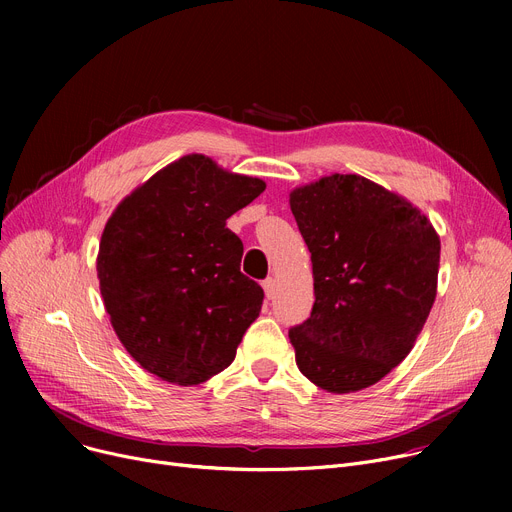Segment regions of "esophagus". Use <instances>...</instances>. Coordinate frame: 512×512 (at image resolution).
I'll list each match as a JSON object with an SVG mask.
<instances>
[{
    "instance_id": "1",
    "label": "esophagus",
    "mask_w": 512,
    "mask_h": 512,
    "mask_svg": "<svg viewBox=\"0 0 512 512\" xmlns=\"http://www.w3.org/2000/svg\"><path fill=\"white\" fill-rule=\"evenodd\" d=\"M263 290H265V297H267V299H274V294H276V280H274V278L263 280Z\"/></svg>"
}]
</instances>
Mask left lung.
<instances>
[{
  "label": "left lung",
  "mask_w": 512,
  "mask_h": 512,
  "mask_svg": "<svg viewBox=\"0 0 512 512\" xmlns=\"http://www.w3.org/2000/svg\"><path fill=\"white\" fill-rule=\"evenodd\" d=\"M290 209L315 290L311 317L288 332L301 373L332 394L378 384L432 311L440 236L411 201L357 174L294 188Z\"/></svg>",
  "instance_id": "8db88e82"
}]
</instances>
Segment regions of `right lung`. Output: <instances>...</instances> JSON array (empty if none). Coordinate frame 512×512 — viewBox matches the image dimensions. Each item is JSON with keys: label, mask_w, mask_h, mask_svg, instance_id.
I'll list each match as a JSON object with an SVG mask.
<instances>
[{"label": "right lung", "mask_w": 512, "mask_h": 512, "mask_svg": "<svg viewBox=\"0 0 512 512\" xmlns=\"http://www.w3.org/2000/svg\"><path fill=\"white\" fill-rule=\"evenodd\" d=\"M265 191L193 153L153 174L107 220L97 255L120 342L164 382L197 386L224 371L259 317L263 290L240 272L226 220Z\"/></svg>", "instance_id": "1"}]
</instances>
